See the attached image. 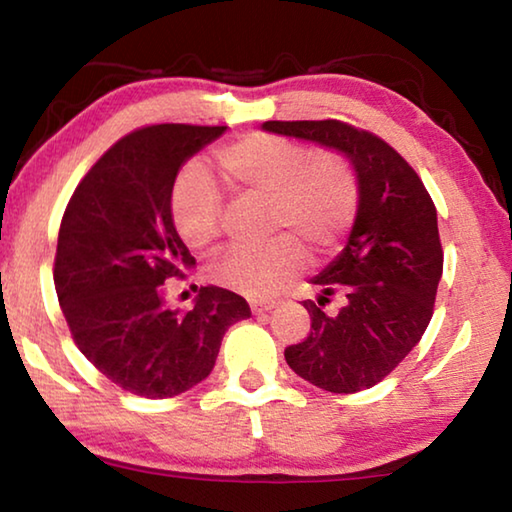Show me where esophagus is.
I'll list each match as a JSON object with an SVG mask.
<instances>
[{
	"label": "esophagus",
	"mask_w": 512,
	"mask_h": 512,
	"mask_svg": "<svg viewBox=\"0 0 512 512\" xmlns=\"http://www.w3.org/2000/svg\"><path fill=\"white\" fill-rule=\"evenodd\" d=\"M250 309H253V314H268V311L271 309H275V302L273 300H264V302H253V305H250Z\"/></svg>",
	"instance_id": "1"
}]
</instances>
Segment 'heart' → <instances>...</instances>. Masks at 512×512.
<instances>
[{
    "label": "heart",
    "instance_id": "b5f03b06",
    "mask_svg": "<svg viewBox=\"0 0 512 512\" xmlns=\"http://www.w3.org/2000/svg\"><path fill=\"white\" fill-rule=\"evenodd\" d=\"M214 158L239 198H266L268 230L287 235L264 248H237L214 257L207 277L219 287L248 298L273 296L305 266L296 240L314 255H327L354 223L359 178L343 153H309L287 137L248 133ZM169 212L178 237L189 248L203 250L221 237L225 198L210 173L192 164L173 183Z\"/></svg>",
    "mask_w": 512,
    "mask_h": 512
}]
</instances>
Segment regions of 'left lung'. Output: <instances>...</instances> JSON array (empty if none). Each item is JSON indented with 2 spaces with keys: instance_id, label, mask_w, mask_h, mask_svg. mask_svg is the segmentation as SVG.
<instances>
[{
  "instance_id": "1",
  "label": "left lung",
  "mask_w": 512,
  "mask_h": 512,
  "mask_svg": "<svg viewBox=\"0 0 512 512\" xmlns=\"http://www.w3.org/2000/svg\"><path fill=\"white\" fill-rule=\"evenodd\" d=\"M264 131L343 153L359 178V210L348 244L316 275L318 305L305 300L311 332L289 345L291 370L329 393H357L397 368L427 329L443 246L422 180L393 146L345 121H264ZM341 292L339 315L320 306Z\"/></svg>"
}]
</instances>
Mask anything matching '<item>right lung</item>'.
<instances>
[{
  "mask_svg": "<svg viewBox=\"0 0 512 512\" xmlns=\"http://www.w3.org/2000/svg\"><path fill=\"white\" fill-rule=\"evenodd\" d=\"M225 126L155 124L110 146L74 189L58 232L54 284L74 343L124 391L164 400L210 375L248 302L201 287L194 309L164 305V282L196 266L171 223L183 164Z\"/></svg>",
  "mask_w": 512,
  "mask_h": 512,
  "instance_id": "1",
  "label": "right lung"
}]
</instances>
